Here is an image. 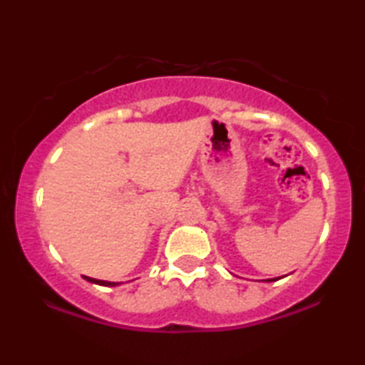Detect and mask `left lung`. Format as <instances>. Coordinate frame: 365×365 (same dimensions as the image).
<instances>
[{
  "label": "left lung",
  "instance_id": "left-lung-1",
  "mask_svg": "<svg viewBox=\"0 0 365 365\" xmlns=\"http://www.w3.org/2000/svg\"><path fill=\"white\" fill-rule=\"evenodd\" d=\"M279 277H276V279H267V282H272V281H277Z\"/></svg>",
  "mask_w": 365,
  "mask_h": 365
}]
</instances>
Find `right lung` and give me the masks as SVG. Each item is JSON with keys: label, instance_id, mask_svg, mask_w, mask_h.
I'll use <instances>...</instances> for the list:
<instances>
[{"label": "right lung", "instance_id": "right-lung-1", "mask_svg": "<svg viewBox=\"0 0 365 365\" xmlns=\"http://www.w3.org/2000/svg\"><path fill=\"white\" fill-rule=\"evenodd\" d=\"M86 279L88 282H93V284H99V286H109V287H114V286H119L121 282H109V281H99V279H93V277H88V276H83Z\"/></svg>", "mask_w": 365, "mask_h": 365}]
</instances>
